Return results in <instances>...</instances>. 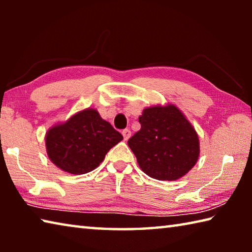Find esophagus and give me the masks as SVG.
Instances as JSON below:
<instances>
[{"instance_id":"obj_1","label":"esophagus","mask_w":252,"mask_h":252,"mask_svg":"<svg viewBox=\"0 0 252 252\" xmlns=\"http://www.w3.org/2000/svg\"><path fill=\"white\" fill-rule=\"evenodd\" d=\"M122 135H123V139L126 141V140H129V138L131 136V131L129 129H125L122 131Z\"/></svg>"}]
</instances>
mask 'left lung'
I'll list each match as a JSON object with an SVG mask.
<instances>
[{
    "label": "left lung",
    "mask_w": 252,
    "mask_h": 252,
    "mask_svg": "<svg viewBox=\"0 0 252 252\" xmlns=\"http://www.w3.org/2000/svg\"><path fill=\"white\" fill-rule=\"evenodd\" d=\"M141 129L127 141L138 164L157 180H178L192 169L200 156L197 131L174 104L143 109Z\"/></svg>",
    "instance_id": "obj_1"
}]
</instances>
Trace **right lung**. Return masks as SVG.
Masks as SVG:
<instances>
[{"instance_id": "add662e5", "label": "right lung", "mask_w": 252, "mask_h": 252, "mask_svg": "<svg viewBox=\"0 0 252 252\" xmlns=\"http://www.w3.org/2000/svg\"><path fill=\"white\" fill-rule=\"evenodd\" d=\"M122 140L96 109L87 108L49 127L45 149L51 162L62 171L84 174L99 167L110 149Z\"/></svg>"}]
</instances>
